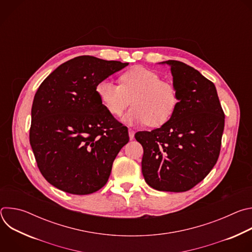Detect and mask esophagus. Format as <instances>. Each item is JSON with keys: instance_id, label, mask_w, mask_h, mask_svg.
<instances>
[{"instance_id": "esophagus-1", "label": "esophagus", "mask_w": 252, "mask_h": 252, "mask_svg": "<svg viewBox=\"0 0 252 252\" xmlns=\"http://www.w3.org/2000/svg\"><path fill=\"white\" fill-rule=\"evenodd\" d=\"M128 136L130 139H133L134 137V130L131 129V128H128Z\"/></svg>"}]
</instances>
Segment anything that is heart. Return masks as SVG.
Returning a JSON list of instances; mask_svg holds the SVG:
<instances>
[{
  "label": "heart",
  "mask_w": 252,
  "mask_h": 252,
  "mask_svg": "<svg viewBox=\"0 0 252 252\" xmlns=\"http://www.w3.org/2000/svg\"><path fill=\"white\" fill-rule=\"evenodd\" d=\"M102 106L114 117H120L130 103L132 107L124 117L126 124H145L160 126L170 120L179 102L175 86L161 80L155 70L136 65L120 77V85L104 79L95 87Z\"/></svg>",
  "instance_id": "1"
}]
</instances>
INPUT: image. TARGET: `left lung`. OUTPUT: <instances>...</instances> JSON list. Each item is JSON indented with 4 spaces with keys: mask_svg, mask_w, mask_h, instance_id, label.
<instances>
[{
    "mask_svg": "<svg viewBox=\"0 0 252 252\" xmlns=\"http://www.w3.org/2000/svg\"><path fill=\"white\" fill-rule=\"evenodd\" d=\"M170 65L179 102L168 122L152 131H137L143 148L141 171L147 184L160 191L191 189L217 163L224 113L212 82L178 61Z\"/></svg>",
    "mask_w": 252,
    "mask_h": 252,
    "instance_id": "1",
    "label": "left lung"
}]
</instances>
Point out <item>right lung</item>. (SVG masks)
<instances>
[{
  "label": "right lung",
  "mask_w": 252,
  "mask_h": 252,
  "mask_svg": "<svg viewBox=\"0 0 252 252\" xmlns=\"http://www.w3.org/2000/svg\"><path fill=\"white\" fill-rule=\"evenodd\" d=\"M127 64L77 57L58 66L39 87L30 143L41 173L55 188L85 195L107 183L129 137L127 127L102 106L95 87Z\"/></svg>",
  "instance_id": "obj_1"
}]
</instances>
